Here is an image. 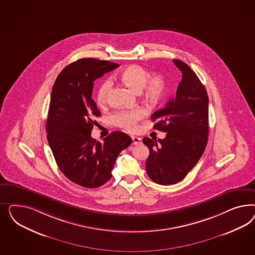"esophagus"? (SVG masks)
Instances as JSON below:
<instances>
[{
	"label": "esophagus",
	"instance_id": "34e87169",
	"mask_svg": "<svg viewBox=\"0 0 255 255\" xmlns=\"http://www.w3.org/2000/svg\"><path fill=\"white\" fill-rule=\"evenodd\" d=\"M131 139H132L133 145H138V144L141 143V141H142V139L138 137V136H131Z\"/></svg>",
	"mask_w": 255,
	"mask_h": 255
}]
</instances>
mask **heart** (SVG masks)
<instances>
[{
	"label": "heart",
	"mask_w": 255,
	"mask_h": 255,
	"mask_svg": "<svg viewBox=\"0 0 255 255\" xmlns=\"http://www.w3.org/2000/svg\"><path fill=\"white\" fill-rule=\"evenodd\" d=\"M149 77L147 70L139 65H130L124 68L119 75L121 81L129 87L134 93H141L144 98L149 103H156L160 100L166 89V80L162 75ZM112 83L110 80H105L98 88L96 102L99 107H103L108 102ZM145 113L141 108L131 111H120L112 116L113 124L132 131L136 128V124L144 117Z\"/></svg>",
	"instance_id": "1"
}]
</instances>
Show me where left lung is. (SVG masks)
<instances>
[{"label":"left lung","mask_w":255,"mask_h":255,"mask_svg":"<svg viewBox=\"0 0 255 255\" xmlns=\"http://www.w3.org/2000/svg\"><path fill=\"white\" fill-rule=\"evenodd\" d=\"M173 62L182 73L175 98L151 116L153 128L166 132L163 139L144 137L149 155L146 170L161 185L178 183L193 169L205 151L209 133V96L188 64Z\"/></svg>","instance_id":"8db88e82"}]
</instances>
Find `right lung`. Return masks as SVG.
Returning a JSON list of instances; mask_svg holds the SVG:
<instances>
[{
  "mask_svg": "<svg viewBox=\"0 0 255 255\" xmlns=\"http://www.w3.org/2000/svg\"><path fill=\"white\" fill-rule=\"evenodd\" d=\"M119 66L108 61L81 59L62 70L52 88L47 141L64 176L85 188L107 183L118 155L132 141L124 131H112L102 143L92 137L101 114L92 97L93 83Z\"/></svg>",
  "mask_w": 255,
  "mask_h": 255,
  "instance_id": "obj_1",
  "label": "right lung"
}]
</instances>
